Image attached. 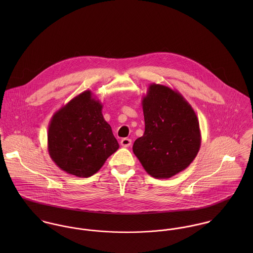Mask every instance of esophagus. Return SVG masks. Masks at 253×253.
Instances as JSON below:
<instances>
[{"mask_svg":"<svg viewBox=\"0 0 253 253\" xmlns=\"http://www.w3.org/2000/svg\"><path fill=\"white\" fill-rule=\"evenodd\" d=\"M121 145L123 147H129L131 145V140L129 138H123L121 140Z\"/></svg>","mask_w":253,"mask_h":253,"instance_id":"obj_1","label":"esophagus"}]
</instances>
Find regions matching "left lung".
Segmentation results:
<instances>
[{
	"mask_svg": "<svg viewBox=\"0 0 253 253\" xmlns=\"http://www.w3.org/2000/svg\"><path fill=\"white\" fill-rule=\"evenodd\" d=\"M144 134L134 141V155L148 174L167 179L197 157L201 142L198 117L180 92L151 84L142 97Z\"/></svg>",
	"mask_w": 253,
	"mask_h": 253,
	"instance_id": "1",
	"label": "left lung"
}]
</instances>
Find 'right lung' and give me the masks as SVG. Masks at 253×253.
<instances>
[{
  "label": "right lung",
  "mask_w": 253,
  "mask_h": 253,
  "mask_svg": "<svg viewBox=\"0 0 253 253\" xmlns=\"http://www.w3.org/2000/svg\"><path fill=\"white\" fill-rule=\"evenodd\" d=\"M102 108L92 92L85 90L53 114L48 125L47 150L63 171L89 177L119 149Z\"/></svg>",
  "instance_id": "1"
}]
</instances>
